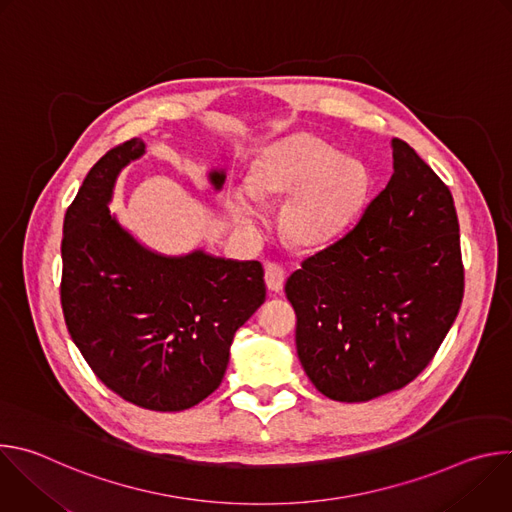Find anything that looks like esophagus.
<instances>
[{"label":"esophagus","instance_id":"34e87169","mask_svg":"<svg viewBox=\"0 0 512 512\" xmlns=\"http://www.w3.org/2000/svg\"><path fill=\"white\" fill-rule=\"evenodd\" d=\"M265 283H267L269 291H273V294H279V291L283 289V283H285L283 267H279L275 263H267L265 265Z\"/></svg>","mask_w":512,"mask_h":512}]
</instances>
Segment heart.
<instances>
[{
    "label": "heart",
    "instance_id": "b5f03b06",
    "mask_svg": "<svg viewBox=\"0 0 512 512\" xmlns=\"http://www.w3.org/2000/svg\"><path fill=\"white\" fill-rule=\"evenodd\" d=\"M369 188L371 176L360 160L298 133L271 145L253 166L251 184H235L227 204L239 227H255L267 216L261 196H287L279 214L285 237L298 247H322L352 223Z\"/></svg>",
    "mask_w": 512,
    "mask_h": 512
}]
</instances>
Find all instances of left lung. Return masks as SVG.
<instances>
[{"label":"left lung","instance_id":"left-lung-1","mask_svg":"<svg viewBox=\"0 0 512 512\" xmlns=\"http://www.w3.org/2000/svg\"><path fill=\"white\" fill-rule=\"evenodd\" d=\"M393 176L358 225L285 283L296 346L314 387L362 403L411 383L450 332L464 296L448 186L391 139Z\"/></svg>","mask_w":512,"mask_h":512}]
</instances>
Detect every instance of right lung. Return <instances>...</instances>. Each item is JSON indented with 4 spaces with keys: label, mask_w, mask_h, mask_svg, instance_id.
Returning <instances> with one entry per match:
<instances>
[{
    "label": "right lung",
    "mask_w": 512,
    "mask_h": 512,
    "mask_svg": "<svg viewBox=\"0 0 512 512\" xmlns=\"http://www.w3.org/2000/svg\"><path fill=\"white\" fill-rule=\"evenodd\" d=\"M145 154L137 137L107 152L64 216L62 310L72 342L119 397L184 411L221 385L235 332L265 302L259 261L204 249L164 255L109 210L117 178ZM227 172L208 170L221 192Z\"/></svg>",
    "instance_id": "obj_1"
}]
</instances>
